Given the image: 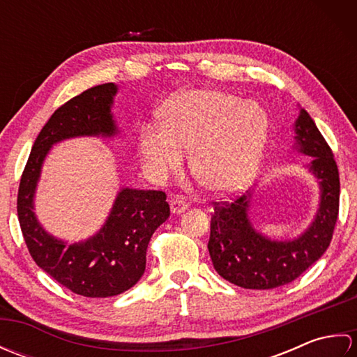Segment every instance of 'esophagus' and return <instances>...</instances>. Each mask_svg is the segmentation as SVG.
Returning a JSON list of instances; mask_svg holds the SVG:
<instances>
[{"instance_id": "esophagus-1", "label": "esophagus", "mask_w": 357, "mask_h": 357, "mask_svg": "<svg viewBox=\"0 0 357 357\" xmlns=\"http://www.w3.org/2000/svg\"><path fill=\"white\" fill-rule=\"evenodd\" d=\"M170 208H172V213L179 215V213H183V211H185L188 208V204L183 198L176 196V198H173L170 201Z\"/></svg>"}]
</instances>
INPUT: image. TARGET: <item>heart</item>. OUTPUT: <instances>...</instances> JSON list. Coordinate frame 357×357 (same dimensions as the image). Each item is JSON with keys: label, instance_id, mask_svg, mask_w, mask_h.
I'll return each instance as SVG.
<instances>
[{"label": "heart", "instance_id": "b5f03b06", "mask_svg": "<svg viewBox=\"0 0 357 357\" xmlns=\"http://www.w3.org/2000/svg\"><path fill=\"white\" fill-rule=\"evenodd\" d=\"M164 124L141 130L139 151L147 169L164 176L184 164L192 151V172L206 190L236 193L259 169L268 136V118L259 105L218 89H193L173 96Z\"/></svg>", "mask_w": 357, "mask_h": 357}]
</instances>
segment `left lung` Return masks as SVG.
I'll list each match as a JSON object with an SVG mask.
<instances>
[{"instance_id": "left-lung-1", "label": "left lung", "mask_w": 357, "mask_h": 357, "mask_svg": "<svg viewBox=\"0 0 357 357\" xmlns=\"http://www.w3.org/2000/svg\"><path fill=\"white\" fill-rule=\"evenodd\" d=\"M294 147L312 156L308 169L321 187L319 208L299 238L271 241L250 222L252 192L231 201L215 202L208 253L219 276L250 290H271L290 284L328 248L339 215V170L327 141L308 113L301 109L294 123Z\"/></svg>"}]
</instances>
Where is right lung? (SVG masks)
I'll return each instance as SVG.
<instances>
[{
    "mask_svg": "<svg viewBox=\"0 0 357 357\" xmlns=\"http://www.w3.org/2000/svg\"><path fill=\"white\" fill-rule=\"evenodd\" d=\"M116 92L113 82L95 86L55 110L33 142L18 188V221L30 256L56 282L86 298H110L138 282L151 234L170 216L164 192L123 188L102 229L69 245L45 231L33 213L36 184L53 144L118 133L110 113Z\"/></svg>",
    "mask_w": 357,
    "mask_h": 357,
    "instance_id": "right-lung-1",
    "label": "right lung"
}]
</instances>
